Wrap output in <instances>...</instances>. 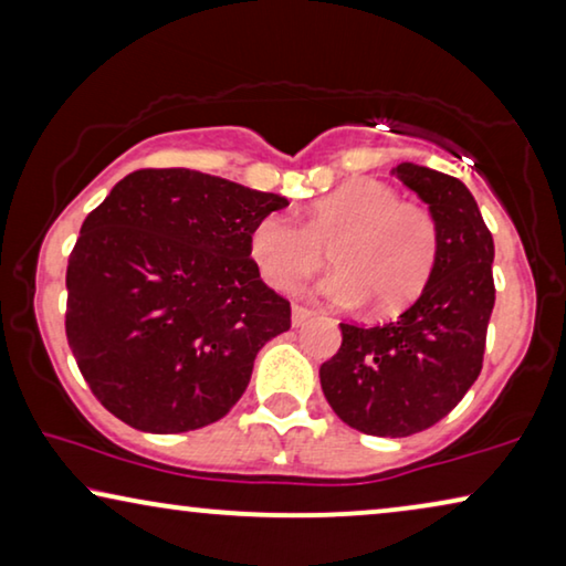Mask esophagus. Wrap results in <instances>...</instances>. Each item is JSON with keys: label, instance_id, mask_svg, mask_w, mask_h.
Instances as JSON below:
<instances>
[{"label": "esophagus", "instance_id": "obj_1", "mask_svg": "<svg viewBox=\"0 0 566 566\" xmlns=\"http://www.w3.org/2000/svg\"><path fill=\"white\" fill-rule=\"evenodd\" d=\"M310 317H313V310H307V307H300V305H294L292 307V325L294 328H300V325H305Z\"/></svg>", "mask_w": 566, "mask_h": 566}]
</instances>
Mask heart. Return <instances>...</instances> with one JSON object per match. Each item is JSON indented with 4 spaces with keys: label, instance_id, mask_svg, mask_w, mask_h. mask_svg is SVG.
Segmentation results:
<instances>
[{
    "label": "heart",
    "instance_id": "obj_1",
    "mask_svg": "<svg viewBox=\"0 0 566 566\" xmlns=\"http://www.w3.org/2000/svg\"><path fill=\"white\" fill-rule=\"evenodd\" d=\"M336 269L317 284L333 305L371 300L377 313L412 302L433 272L439 230L431 212L400 202L385 181L352 179L307 205L302 226L284 212H266L249 233V256L261 280L290 292L323 264Z\"/></svg>",
    "mask_w": 566,
    "mask_h": 566
}]
</instances>
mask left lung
Masks as SVG:
<instances>
[{
  "label": "left lung",
  "instance_id": "left-lung-1",
  "mask_svg": "<svg viewBox=\"0 0 566 566\" xmlns=\"http://www.w3.org/2000/svg\"><path fill=\"white\" fill-rule=\"evenodd\" d=\"M428 205L439 253L420 297L392 323H340V348L321 366L325 400L356 431L405 439L439 423L482 371L495 307V243L459 179L405 161L392 169Z\"/></svg>",
  "mask_w": 566,
  "mask_h": 566
}]
</instances>
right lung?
Listing matches in <instances>:
<instances>
[{
    "label": "right lung",
    "mask_w": 566,
    "mask_h": 566,
    "mask_svg": "<svg viewBox=\"0 0 566 566\" xmlns=\"http://www.w3.org/2000/svg\"><path fill=\"white\" fill-rule=\"evenodd\" d=\"M282 195L192 169H140L86 214L66 269V338L94 397L146 433L220 420L290 331L249 233Z\"/></svg>",
    "instance_id": "obj_1"
}]
</instances>
